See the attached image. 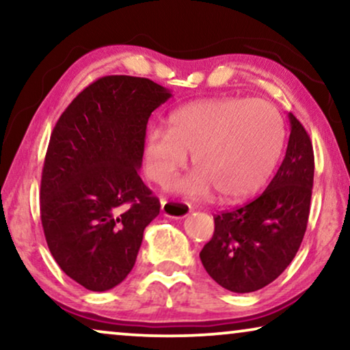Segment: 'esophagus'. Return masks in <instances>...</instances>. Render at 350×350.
<instances>
[{"instance_id": "esophagus-1", "label": "esophagus", "mask_w": 350, "mask_h": 350, "mask_svg": "<svg viewBox=\"0 0 350 350\" xmlns=\"http://www.w3.org/2000/svg\"><path fill=\"white\" fill-rule=\"evenodd\" d=\"M161 210L165 217L175 218V219L188 217V213L191 212L188 204L180 202V200H164V199L161 200Z\"/></svg>"}]
</instances>
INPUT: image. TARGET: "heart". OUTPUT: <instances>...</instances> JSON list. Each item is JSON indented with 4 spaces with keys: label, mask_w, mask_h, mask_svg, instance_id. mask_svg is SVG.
Returning <instances> with one entry per match:
<instances>
[{
    "label": "heart",
    "mask_w": 350,
    "mask_h": 350,
    "mask_svg": "<svg viewBox=\"0 0 350 350\" xmlns=\"http://www.w3.org/2000/svg\"><path fill=\"white\" fill-rule=\"evenodd\" d=\"M169 129L151 127L143 138V169L151 181L169 186L188 162L196 169L176 181L175 193L224 200L243 199L262 188L280 159L285 126L266 100L208 98L169 114Z\"/></svg>",
    "instance_id": "heart-1"
}]
</instances>
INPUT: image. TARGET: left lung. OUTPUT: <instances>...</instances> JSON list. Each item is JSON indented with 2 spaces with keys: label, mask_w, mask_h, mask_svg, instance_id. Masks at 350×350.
<instances>
[{
  "label": "left lung",
  "mask_w": 350,
  "mask_h": 350,
  "mask_svg": "<svg viewBox=\"0 0 350 350\" xmlns=\"http://www.w3.org/2000/svg\"><path fill=\"white\" fill-rule=\"evenodd\" d=\"M284 161L265 193L243 207L215 217V232L200 252L208 275L234 293H250L286 269L308 228L314 183L312 143L288 113Z\"/></svg>",
  "instance_id": "left-lung-1"
}]
</instances>
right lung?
<instances>
[{"label": "right lung", "instance_id": "1", "mask_svg": "<svg viewBox=\"0 0 350 350\" xmlns=\"http://www.w3.org/2000/svg\"><path fill=\"white\" fill-rule=\"evenodd\" d=\"M172 97L146 78L105 76L62 113L41 176L47 247L70 279L90 291L121 284L135 265L159 199L143 183L151 113Z\"/></svg>", "mask_w": 350, "mask_h": 350}]
</instances>
